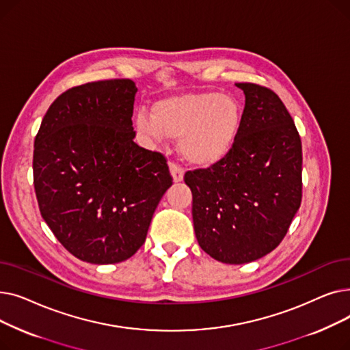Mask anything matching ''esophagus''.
<instances>
[{
    "label": "esophagus",
    "instance_id": "1",
    "mask_svg": "<svg viewBox=\"0 0 350 350\" xmlns=\"http://www.w3.org/2000/svg\"><path fill=\"white\" fill-rule=\"evenodd\" d=\"M170 173H172L173 180H174L176 183L181 181L183 177H185V170H183V167H180L178 164H176V163H173V161L170 163Z\"/></svg>",
    "mask_w": 350,
    "mask_h": 350
}]
</instances>
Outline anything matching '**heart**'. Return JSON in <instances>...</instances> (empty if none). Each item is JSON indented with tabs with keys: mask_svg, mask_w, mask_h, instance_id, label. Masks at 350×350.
<instances>
[{
	"mask_svg": "<svg viewBox=\"0 0 350 350\" xmlns=\"http://www.w3.org/2000/svg\"><path fill=\"white\" fill-rule=\"evenodd\" d=\"M243 122L238 100L218 92L183 94L157 100L150 115L136 118L139 131L156 140L180 139V153L189 163L208 167L232 149Z\"/></svg>",
	"mask_w": 350,
	"mask_h": 350,
	"instance_id": "obj_1",
	"label": "heart"
}]
</instances>
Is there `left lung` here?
<instances>
[{
	"mask_svg": "<svg viewBox=\"0 0 350 350\" xmlns=\"http://www.w3.org/2000/svg\"><path fill=\"white\" fill-rule=\"evenodd\" d=\"M245 106L230 153L185 174L197 241L214 260L245 264L277 248L302 200V143L282 100L256 83H235Z\"/></svg>",
	"mask_w": 350,
	"mask_h": 350,
	"instance_id": "8db88e82",
	"label": "left lung"
}]
</instances>
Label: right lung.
<instances>
[{
    "mask_svg": "<svg viewBox=\"0 0 350 350\" xmlns=\"http://www.w3.org/2000/svg\"><path fill=\"white\" fill-rule=\"evenodd\" d=\"M131 79L70 88L49 106L33 143L42 218L81 261L116 264L143 245L172 185L165 157L133 139Z\"/></svg>",
    "mask_w": 350,
    "mask_h": 350,
    "instance_id": "obj_1",
    "label": "right lung"
}]
</instances>
